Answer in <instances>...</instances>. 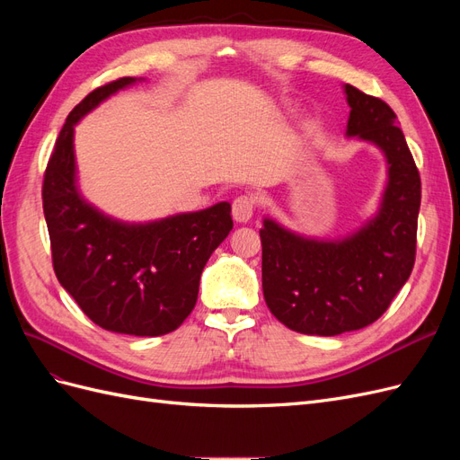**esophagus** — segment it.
Masks as SVG:
<instances>
[{
	"label": "esophagus",
	"instance_id": "1",
	"mask_svg": "<svg viewBox=\"0 0 460 460\" xmlns=\"http://www.w3.org/2000/svg\"><path fill=\"white\" fill-rule=\"evenodd\" d=\"M255 213V198L253 196H238L234 199L232 203V215H234V220L238 222H247L249 218L253 217Z\"/></svg>",
	"mask_w": 460,
	"mask_h": 460
}]
</instances>
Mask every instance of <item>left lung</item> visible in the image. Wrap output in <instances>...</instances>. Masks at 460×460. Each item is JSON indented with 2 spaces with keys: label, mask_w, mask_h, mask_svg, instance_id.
<instances>
[{
  "label": "left lung",
  "mask_w": 460,
  "mask_h": 460,
  "mask_svg": "<svg viewBox=\"0 0 460 460\" xmlns=\"http://www.w3.org/2000/svg\"><path fill=\"white\" fill-rule=\"evenodd\" d=\"M347 136L378 146L387 159L380 211L343 240L303 238L264 218L262 294L289 330L338 336L378 320L405 286L416 257L420 174L397 115L380 97L345 84Z\"/></svg>",
  "instance_id": "obj_1"
}]
</instances>
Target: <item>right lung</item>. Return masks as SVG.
Here are the masks:
<instances>
[{
    "label": "right lung",
    "instance_id": "obj_1",
    "mask_svg": "<svg viewBox=\"0 0 460 460\" xmlns=\"http://www.w3.org/2000/svg\"><path fill=\"white\" fill-rule=\"evenodd\" d=\"M134 82L124 76L95 88L68 113L46 166L41 199L59 284L97 326L151 338L176 330L196 307L201 272L234 222L226 201L198 213L127 225L82 199L75 124Z\"/></svg>",
    "mask_w": 460,
    "mask_h": 460
}]
</instances>
